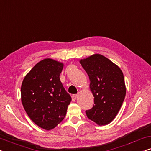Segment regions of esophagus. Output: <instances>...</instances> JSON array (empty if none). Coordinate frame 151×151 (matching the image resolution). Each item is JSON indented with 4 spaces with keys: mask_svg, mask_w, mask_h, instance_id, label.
<instances>
[{
    "mask_svg": "<svg viewBox=\"0 0 151 151\" xmlns=\"http://www.w3.org/2000/svg\"><path fill=\"white\" fill-rule=\"evenodd\" d=\"M72 101H76V99H77V98H78V95L77 94H75V95H73V96H72Z\"/></svg>",
    "mask_w": 151,
    "mask_h": 151,
    "instance_id": "esophagus-1",
    "label": "esophagus"
}]
</instances>
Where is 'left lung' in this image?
<instances>
[{"label": "left lung", "mask_w": 151, "mask_h": 151, "mask_svg": "<svg viewBox=\"0 0 151 151\" xmlns=\"http://www.w3.org/2000/svg\"><path fill=\"white\" fill-rule=\"evenodd\" d=\"M80 63L88 74L94 97V105L86 111V116L100 126L108 124L119 112L126 96L122 71L100 54L80 60Z\"/></svg>", "instance_id": "obj_1"}]
</instances>
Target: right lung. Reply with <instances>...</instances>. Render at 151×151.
Returning a JSON list of instances; mask_svg holds the SVG:
<instances>
[{
    "label": "right lung",
    "mask_w": 151,
    "mask_h": 151,
    "mask_svg": "<svg viewBox=\"0 0 151 151\" xmlns=\"http://www.w3.org/2000/svg\"><path fill=\"white\" fill-rule=\"evenodd\" d=\"M63 63L42 60L27 74L21 86V101L30 119L40 128L51 130L65 118L71 101L60 80Z\"/></svg>",
    "instance_id": "right-lung-1"
}]
</instances>
